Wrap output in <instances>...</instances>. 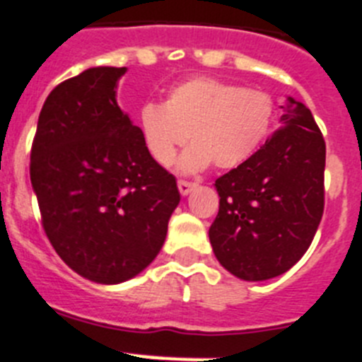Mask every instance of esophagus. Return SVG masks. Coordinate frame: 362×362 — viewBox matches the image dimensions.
<instances>
[{
	"label": "esophagus",
	"mask_w": 362,
	"mask_h": 362,
	"mask_svg": "<svg viewBox=\"0 0 362 362\" xmlns=\"http://www.w3.org/2000/svg\"><path fill=\"white\" fill-rule=\"evenodd\" d=\"M193 187H197V182H187V180H178V191L180 194H189L193 191Z\"/></svg>",
	"instance_id": "34e87169"
}]
</instances>
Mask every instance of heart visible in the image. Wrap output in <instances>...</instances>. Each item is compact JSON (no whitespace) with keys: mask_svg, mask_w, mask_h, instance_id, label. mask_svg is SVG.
I'll return each mask as SVG.
<instances>
[{"mask_svg":"<svg viewBox=\"0 0 362 362\" xmlns=\"http://www.w3.org/2000/svg\"><path fill=\"white\" fill-rule=\"evenodd\" d=\"M274 122L269 93L214 77H189L165 93L164 104L148 103L139 112V132L151 158L173 162L189 141L180 169L200 171L214 162L218 169L243 164L259 148Z\"/></svg>","mask_w":362,"mask_h":362,"instance_id":"obj_1","label":"heart"}]
</instances>
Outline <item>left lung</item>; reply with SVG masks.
I'll list each match as a JSON object with an SVG mask.
<instances>
[{"instance_id": "obj_1", "label": "left lung", "mask_w": 362, "mask_h": 362, "mask_svg": "<svg viewBox=\"0 0 362 362\" xmlns=\"http://www.w3.org/2000/svg\"><path fill=\"white\" fill-rule=\"evenodd\" d=\"M281 126L243 164L216 178L209 229L218 262L247 281L276 278L307 252L325 209L327 146L310 110L288 97Z\"/></svg>"}]
</instances>
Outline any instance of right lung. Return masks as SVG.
<instances>
[{
    "label": "right lung",
    "instance_id": "add662e5",
    "mask_svg": "<svg viewBox=\"0 0 362 362\" xmlns=\"http://www.w3.org/2000/svg\"><path fill=\"white\" fill-rule=\"evenodd\" d=\"M126 68L97 66L54 88L39 113L30 180L41 223L70 269L97 283L133 278L157 258L180 202L119 108Z\"/></svg>",
    "mask_w": 362,
    "mask_h": 362
}]
</instances>
